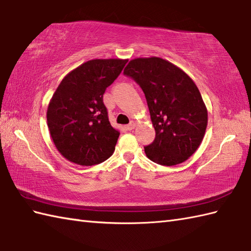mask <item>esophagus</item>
<instances>
[{"label":"esophagus","instance_id":"34e87169","mask_svg":"<svg viewBox=\"0 0 251 251\" xmlns=\"http://www.w3.org/2000/svg\"><path fill=\"white\" fill-rule=\"evenodd\" d=\"M135 126H136V123L135 122H130L128 125H126V129L127 130H132L135 128Z\"/></svg>","mask_w":251,"mask_h":251}]
</instances>
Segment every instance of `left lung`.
<instances>
[{"label": "left lung", "mask_w": 251, "mask_h": 251, "mask_svg": "<svg viewBox=\"0 0 251 251\" xmlns=\"http://www.w3.org/2000/svg\"><path fill=\"white\" fill-rule=\"evenodd\" d=\"M145 93L155 139L145 152L152 162L174 166L185 162L205 136L208 113L188 74L162 58H136L124 69Z\"/></svg>", "instance_id": "8db88e82"}]
</instances>
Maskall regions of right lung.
<instances>
[{
    "mask_svg": "<svg viewBox=\"0 0 251 251\" xmlns=\"http://www.w3.org/2000/svg\"><path fill=\"white\" fill-rule=\"evenodd\" d=\"M127 59H93L63 77L47 108L54 145L68 161L93 166L115 150L120 131L111 126L103 103L106 87L120 75Z\"/></svg>",
    "mask_w": 251,
    "mask_h": 251,
    "instance_id": "right-lung-1",
    "label": "right lung"
}]
</instances>
